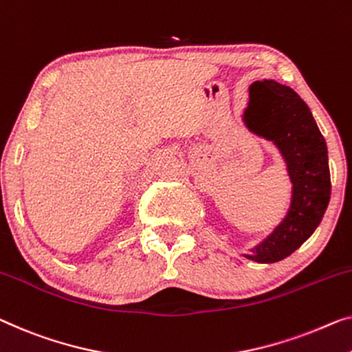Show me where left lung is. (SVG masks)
<instances>
[{
	"instance_id": "left-lung-1",
	"label": "left lung",
	"mask_w": 352,
	"mask_h": 352,
	"mask_svg": "<svg viewBox=\"0 0 352 352\" xmlns=\"http://www.w3.org/2000/svg\"><path fill=\"white\" fill-rule=\"evenodd\" d=\"M242 122L251 133L275 145L291 182L289 207L281 221L243 258L272 264L287 258L311 237L330 201L327 144L310 107L276 80L251 83Z\"/></svg>"
}]
</instances>
